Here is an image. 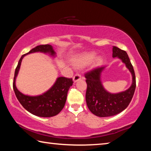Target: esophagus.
Instances as JSON below:
<instances>
[{
  "instance_id": "34e87169",
  "label": "esophagus",
  "mask_w": 151,
  "mask_h": 151,
  "mask_svg": "<svg viewBox=\"0 0 151 151\" xmlns=\"http://www.w3.org/2000/svg\"><path fill=\"white\" fill-rule=\"evenodd\" d=\"M82 78V76L81 74H76V75L73 76V81L74 82H76L78 80H80Z\"/></svg>"
}]
</instances>
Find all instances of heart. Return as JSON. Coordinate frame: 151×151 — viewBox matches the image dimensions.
I'll return each instance as SVG.
<instances>
[{"label": "heart", "instance_id": "1", "mask_svg": "<svg viewBox=\"0 0 151 151\" xmlns=\"http://www.w3.org/2000/svg\"><path fill=\"white\" fill-rule=\"evenodd\" d=\"M94 57H95V55L93 54V53H87V54H84L79 56V57L75 60V65L76 66L81 67V66L87 65V64L91 63V61L94 59ZM101 63V58H98V59L96 60V65H99Z\"/></svg>", "mask_w": 151, "mask_h": 151}]
</instances>
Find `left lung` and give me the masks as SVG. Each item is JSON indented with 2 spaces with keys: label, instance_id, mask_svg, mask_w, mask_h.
<instances>
[{
  "label": "left lung",
  "instance_id": "1",
  "mask_svg": "<svg viewBox=\"0 0 151 151\" xmlns=\"http://www.w3.org/2000/svg\"><path fill=\"white\" fill-rule=\"evenodd\" d=\"M117 57L125 63L132 76V83L128 90L117 94H111L104 90L100 80L101 73L104 67H97L85 73L87 88L86 101L88 109L94 115L106 117L116 115L129 106L136 88L133 66L126 51L116 47L112 48V57Z\"/></svg>",
  "mask_w": 151,
  "mask_h": 151
}]
</instances>
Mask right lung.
Returning a JSON list of instances; mask_svg holds the SVG:
<instances>
[{"instance_id": "1", "label": "right lung", "mask_w": 151, "mask_h": 151, "mask_svg": "<svg viewBox=\"0 0 151 151\" xmlns=\"http://www.w3.org/2000/svg\"><path fill=\"white\" fill-rule=\"evenodd\" d=\"M35 52H49L50 55H55L52 47L50 45H42L36 47L30 50L27 54L23 55L20 58L14 72L13 89L17 98L22 106L34 115L40 117H51L58 114L62 111L67 96L68 91L73 85V78L59 77L57 78L55 85L50 90L42 95L30 96L22 94L15 85V78L19 72L20 64L24 56Z\"/></svg>"}]
</instances>
